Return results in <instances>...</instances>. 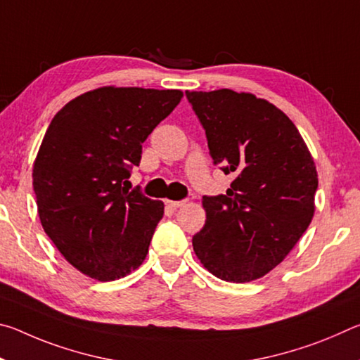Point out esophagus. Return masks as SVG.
<instances>
[{"label": "esophagus", "mask_w": 360, "mask_h": 360, "mask_svg": "<svg viewBox=\"0 0 360 360\" xmlns=\"http://www.w3.org/2000/svg\"><path fill=\"white\" fill-rule=\"evenodd\" d=\"M184 205H186L184 200H182V202H173V200H167V206H168V208H172V210L181 208V206H184Z\"/></svg>", "instance_id": "esophagus-1"}]
</instances>
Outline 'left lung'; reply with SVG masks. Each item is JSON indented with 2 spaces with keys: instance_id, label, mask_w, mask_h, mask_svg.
Instances as JSON below:
<instances>
[{
  "instance_id": "obj_1",
  "label": "left lung",
  "mask_w": 360,
  "mask_h": 360,
  "mask_svg": "<svg viewBox=\"0 0 360 360\" xmlns=\"http://www.w3.org/2000/svg\"><path fill=\"white\" fill-rule=\"evenodd\" d=\"M214 163L233 173L225 195L203 197L205 227L192 245L219 279L249 283L285 259L314 216L318 172L281 109L230 89L186 92Z\"/></svg>"
}]
</instances>
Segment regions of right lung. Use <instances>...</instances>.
Masks as SVG:
<instances>
[{
    "mask_svg": "<svg viewBox=\"0 0 360 360\" xmlns=\"http://www.w3.org/2000/svg\"><path fill=\"white\" fill-rule=\"evenodd\" d=\"M181 90L100 87L53 115L33 163L41 225L60 254L98 281L143 264L163 202L129 191L143 143L179 105Z\"/></svg>",
    "mask_w": 360,
    "mask_h": 360,
    "instance_id": "add662e5",
    "label": "right lung"
}]
</instances>
